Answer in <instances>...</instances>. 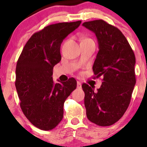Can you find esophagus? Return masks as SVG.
<instances>
[{"label": "esophagus", "instance_id": "1", "mask_svg": "<svg viewBox=\"0 0 147 147\" xmlns=\"http://www.w3.org/2000/svg\"><path fill=\"white\" fill-rule=\"evenodd\" d=\"M77 86L78 88H82V83L80 82H77Z\"/></svg>", "mask_w": 147, "mask_h": 147}]
</instances>
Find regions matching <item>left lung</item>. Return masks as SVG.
<instances>
[{
	"instance_id": "obj_1",
	"label": "left lung",
	"mask_w": 147,
	"mask_h": 147,
	"mask_svg": "<svg viewBox=\"0 0 147 147\" xmlns=\"http://www.w3.org/2000/svg\"><path fill=\"white\" fill-rule=\"evenodd\" d=\"M82 25L97 37L99 51L92 70L97 77H104L97 91L82 84L86 115L97 125L111 126L122 117L131 102L136 82V57L118 28L102 19L85 22Z\"/></svg>"
}]
</instances>
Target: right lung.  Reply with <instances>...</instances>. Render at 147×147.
<instances>
[{
    "label": "right lung",
    "mask_w": 147,
    "mask_h": 147,
    "mask_svg": "<svg viewBox=\"0 0 147 147\" xmlns=\"http://www.w3.org/2000/svg\"><path fill=\"white\" fill-rule=\"evenodd\" d=\"M82 21L50 25L30 38L18 58L16 86L25 117L39 129H53L61 121L63 104L77 88L70 78L61 84L52 79L53 68L61 59V44Z\"/></svg>",
    "instance_id": "obj_1"
}]
</instances>
